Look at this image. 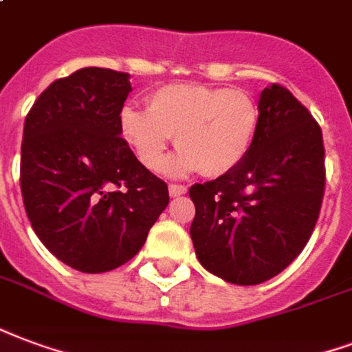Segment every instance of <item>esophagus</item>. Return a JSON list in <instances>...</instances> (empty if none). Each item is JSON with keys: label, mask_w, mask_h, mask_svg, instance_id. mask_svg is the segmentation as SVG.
<instances>
[{"label": "esophagus", "mask_w": 352, "mask_h": 352, "mask_svg": "<svg viewBox=\"0 0 352 352\" xmlns=\"http://www.w3.org/2000/svg\"><path fill=\"white\" fill-rule=\"evenodd\" d=\"M186 186L184 184H169V196L177 197V196H183L186 194Z\"/></svg>", "instance_id": "obj_1"}]
</instances>
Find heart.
Returning a JSON list of instances; mask_svg holds the SVG:
<instances>
[{
  "label": "heart",
  "mask_w": 352,
  "mask_h": 352,
  "mask_svg": "<svg viewBox=\"0 0 352 352\" xmlns=\"http://www.w3.org/2000/svg\"><path fill=\"white\" fill-rule=\"evenodd\" d=\"M259 126L256 100L241 89L197 83L164 85L149 96L147 111L123 108L119 129L147 169L162 168L171 136L181 153L169 168L220 177L248 155Z\"/></svg>",
  "instance_id": "b5f03b06"
}]
</instances>
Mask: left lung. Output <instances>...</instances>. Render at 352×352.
<instances>
[{
  "mask_svg": "<svg viewBox=\"0 0 352 352\" xmlns=\"http://www.w3.org/2000/svg\"><path fill=\"white\" fill-rule=\"evenodd\" d=\"M324 181L321 126L287 87L272 83L259 98V126L244 160L190 188L199 263L236 285L280 274L314 233Z\"/></svg>",
  "mask_w": 352,
  "mask_h": 352,
  "instance_id": "left-lung-1",
  "label": "left lung"
}]
</instances>
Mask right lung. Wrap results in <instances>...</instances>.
<instances>
[{"mask_svg": "<svg viewBox=\"0 0 352 352\" xmlns=\"http://www.w3.org/2000/svg\"><path fill=\"white\" fill-rule=\"evenodd\" d=\"M126 72L87 67L41 93L23 123L20 188L31 228L72 269L108 272L136 256L168 207L119 129Z\"/></svg>", "mask_w": 352, "mask_h": 352, "instance_id": "right-lung-1", "label": "right lung"}]
</instances>
